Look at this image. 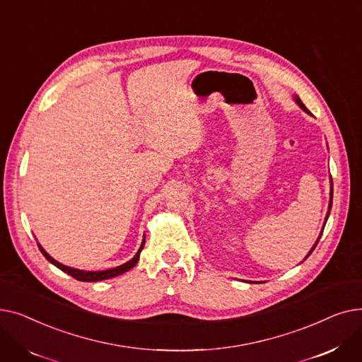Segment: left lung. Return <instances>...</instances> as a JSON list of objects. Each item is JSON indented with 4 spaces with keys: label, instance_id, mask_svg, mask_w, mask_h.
I'll return each instance as SVG.
<instances>
[{
    "label": "left lung",
    "instance_id": "1",
    "mask_svg": "<svg viewBox=\"0 0 362 362\" xmlns=\"http://www.w3.org/2000/svg\"><path fill=\"white\" fill-rule=\"evenodd\" d=\"M295 101H296V103H298V105H299V107H300V108H302V110H305V111H307V112H310V111H308V110H307V107H305V105H303V103H302V101H300V100H299V98H298V97H296V98H295ZM332 201H333V186H332V189H330V204H329V211H327V217H326V221H327V218H329V214H330V208H332ZM325 226H326V223H325ZM322 230H325V227H322ZM321 233H322V232H321ZM318 240H320V238H318ZM318 240H317V242H315V245H314V246H313V250H311V251H310V254H308V255H307V258H308V257H310V255H311V252H313V251H314V248H315V246H317V243H318Z\"/></svg>",
    "mask_w": 362,
    "mask_h": 362
}]
</instances>
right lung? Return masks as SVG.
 Listing matches in <instances>:
<instances>
[{
  "instance_id": "obj_1",
  "label": "right lung",
  "mask_w": 362,
  "mask_h": 362,
  "mask_svg": "<svg viewBox=\"0 0 362 362\" xmlns=\"http://www.w3.org/2000/svg\"><path fill=\"white\" fill-rule=\"evenodd\" d=\"M144 245H145V239L142 240V245H141V248H139V251L136 252V255L133 257L130 261H127L126 264H122V265H119V267H116V269H111V270H104V272H83V270H76V269H70V267H67V265H63V264H60L59 261H55L54 258H51L44 250H42V246L37 243V246H40V251L44 254V257L51 262V264H54L55 267H59L62 272H64V273H67V274H70L71 277H74L76 280H81V281H101V280H107V279H112V277H116V276H120V274H123V273H126V272H129L130 269H133L136 265V262L139 261V255H141V251H142V248H144Z\"/></svg>"
}]
</instances>
